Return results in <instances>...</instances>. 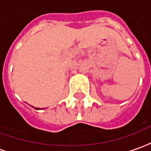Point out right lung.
I'll use <instances>...</instances> for the list:
<instances>
[{
  "mask_svg": "<svg viewBox=\"0 0 151 151\" xmlns=\"http://www.w3.org/2000/svg\"><path fill=\"white\" fill-rule=\"evenodd\" d=\"M31 107H33V106H31ZM33 108H35V107H33ZM35 108L36 110H40V108ZM42 109H43V108H42Z\"/></svg>",
  "mask_w": 151,
  "mask_h": 151,
  "instance_id": "add662e5",
  "label": "right lung"
}]
</instances>
